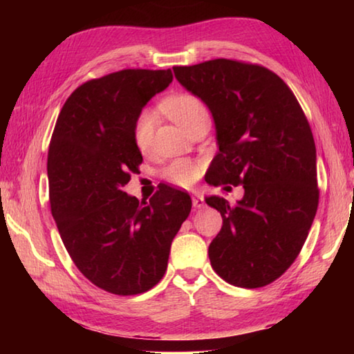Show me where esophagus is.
Masks as SVG:
<instances>
[{"label":"esophagus","mask_w":354,"mask_h":354,"mask_svg":"<svg viewBox=\"0 0 354 354\" xmlns=\"http://www.w3.org/2000/svg\"><path fill=\"white\" fill-rule=\"evenodd\" d=\"M192 205H194L195 209H201V207H205V200H203L201 195L194 194L192 195Z\"/></svg>","instance_id":"obj_1"}]
</instances>
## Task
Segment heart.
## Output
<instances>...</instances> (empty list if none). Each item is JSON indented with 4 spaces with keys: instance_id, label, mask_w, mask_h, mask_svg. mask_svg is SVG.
Listing matches in <instances>:
<instances>
[{
    "instance_id": "heart-1",
    "label": "heart",
    "mask_w": 354,
    "mask_h": 354,
    "mask_svg": "<svg viewBox=\"0 0 354 354\" xmlns=\"http://www.w3.org/2000/svg\"><path fill=\"white\" fill-rule=\"evenodd\" d=\"M160 109L169 115L173 122L178 123L183 129L187 131L196 120L207 115V107L203 100L190 92L173 93L170 97L160 101ZM156 118L151 111H142L137 115L133 128V140L140 153H148L153 145V133H154ZM201 173V167L198 162L192 159H176L170 162L162 170V178L167 181L181 187L198 181Z\"/></svg>"
}]
</instances>
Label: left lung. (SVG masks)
I'll list each match as a JSON object with an SVG mask.
<instances>
[{
    "label": "left lung",
    "instance_id": "1",
    "mask_svg": "<svg viewBox=\"0 0 354 354\" xmlns=\"http://www.w3.org/2000/svg\"><path fill=\"white\" fill-rule=\"evenodd\" d=\"M173 71L212 112L218 153L206 183L245 189L237 205L206 198L223 218L209 245L211 266L232 286L270 284L297 259L319 206L308 118L289 86L262 65L212 59Z\"/></svg>",
    "mask_w": 354,
    "mask_h": 354
}]
</instances>
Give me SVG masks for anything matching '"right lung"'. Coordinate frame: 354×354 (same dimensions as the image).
<instances>
[{
	"instance_id": "add662e5",
	"label": "right lung",
	"mask_w": 354,
	"mask_h": 354,
	"mask_svg": "<svg viewBox=\"0 0 354 354\" xmlns=\"http://www.w3.org/2000/svg\"><path fill=\"white\" fill-rule=\"evenodd\" d=\"M171 81L170 68L86 81L65 101L51 136L46 169L59 234L77 270L113 295H137L162 279L192 209L189 194L170 185L142 203L123 192L143 160L136 118Z\"/></svg>"
}]
</instances>
